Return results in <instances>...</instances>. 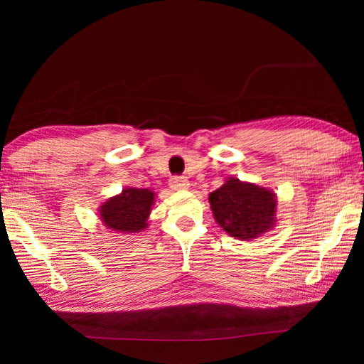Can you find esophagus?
<instances>
[{"mask_svg": "<svg viewBox=\"0 0 364 364\" xmlns=\"http://www.w3.org/2000/svg\"><path fill=\"white\" fill-rule=\"evenodd\" d=\"M170 188L173 191H186L189 188V181L183 176H173L172 180H170Z\"/></svg>", "mask_w": 364, "mask_h": 364, "instance_id": "1", "label": "esophagus"}]
</instances>
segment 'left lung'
I'll return each mask as SVG.
<instances>
[{
    "label": "left lung",
    "instance_id": "obj_1",
    "mask_svg": "<svg viewBox=\"0 0 364 364\" xmlns=\"http://www.w3.org/2000/svg\"><path fill=\"white\" fill-rule=\"evenodd\" d=\"M208 200L215 222L241 241H252L267 233L277 222V196L258 184L228 178Z\"/></svg>",
    "mask_w": 364,
    "mask_h": 364
}]
</instances>
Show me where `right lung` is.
<instances>
[{
	"mask_svg": "<svg viewBox=\"0 0 364 364\" xmlns=\"http://www.w3.org/2000/svg\"><path fill=\"white\" fill-rule=\"evenodd\" d=\"M154 192L150 189L125 188L98 208V215L105 227L119 233H139L149 227Z\"/></svg>",
	"mask_w": 364,
	"mask_h": 364,
	"instance_id": "right-lung-1",
	"label": "right lung"
}]
</instances>
